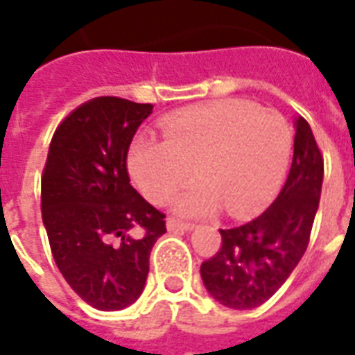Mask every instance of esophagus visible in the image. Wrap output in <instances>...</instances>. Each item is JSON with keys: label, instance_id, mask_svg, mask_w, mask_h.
<instances>
[{"label": "esophagus", "instance_id": "obj_1", "mask_svg": "<svg viewBox=\"0 0 355 355\" xmlns=\"http://www.w3.org/2000/svg\"><path fill=\"white\" fill-rule=\"evenodd\" d=\"M166 227L167 230H191V228H193V223H184L175 219V217H167Z\"/></svg>", "mask_w": 355, "mask_h": 355}]
</instances>
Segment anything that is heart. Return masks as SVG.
<instances>
[{
  "mask_svg": "<svg viewBox=\"0 0 355 355\" xmlns=\"http://www.w3.org/2000/svg\"><path fill=\"white\" fill-rule=\"evenodd\" d=\"M162 134L164 141L134 139L128 171L150 202L164 205L193 169L199 180L175 199L189 217L211 216L221 205L232 217L256 211L280 186L291 153L286 118L247 99L178 110L164 119Z\"/></svg>",
  "mask_w": 355,
  "mask_h": 355,
  "instance_id": "b5f03b06",
  "label": "heart"
}]
</instances>
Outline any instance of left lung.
Returning <instances> with one entry per match:
<instances>
[{"instance_id": "left-lung-1", "label": "left lung", "mask_w": 355, "mask_h": 355, "mask_svg": "<svg viewBox=\"0 0 355 355\" xmlns=\"http://www.w3.org/2000/svg\"><path fill=\"white\" fill-rule=\"evenodd\" d=\"M295 130L291 169L275 202L252 221L219 230L221 247L200 265L208 293L227 308L252 309L267 302L308 248L324 160L302 116L295 118Z\"/></svg>"}]
</instances>
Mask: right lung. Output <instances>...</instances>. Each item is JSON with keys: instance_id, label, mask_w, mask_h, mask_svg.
Returning a JSON list of instances; mask_svg holds the SVG:
<instances>
[{"instance_id": "obj_1", "label": "right lung", "mask_w": 355, "mask_h": 355, "mask_svg": "<svg viewBox=\"0 0 355 355\" xmlns=\"http://www.w3.org/2000/svg\"><path fill=\"white\" fill-rule=\"evenodd\" d=\"M150 103L101 96L53 134L42 171V219L55 263L92 308L118 311L141 295L166 216L132 188L127 155Z\"/></svg>"}]
</instances>
